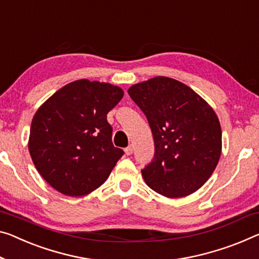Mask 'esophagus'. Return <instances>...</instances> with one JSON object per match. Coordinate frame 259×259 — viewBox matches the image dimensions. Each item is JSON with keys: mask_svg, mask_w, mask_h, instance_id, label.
I'll return each mask as SVG.
<instances>
[{"mask_svg": "<svg viewBox=\"0 0 259 259\" xmlns=\"http://www.w3.org/2000/svg\"><path fill=\"white\" fill-rule=\"evenodd\" d=\"M125 154L126 155L133 154V146L132 145H130L128 147H127V148H125Z\"/></svg>", "mask_w": 259, "mask_h": 259, "instance_id": "1", "label": "esophagus"}]
</instances>
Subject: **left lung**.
<instances>
[{
	"label": "left lung",
	"mask_w": 259,
	"mask_h": 259,
	"mask_svg": "<svg viewBox=\"0 0 259 259\" xmlns=\"http://www.w3.org/2000/svg\"><path fill=\"white\" fill-rule=\"evenodd\" d=\"M128 95L154 137L155 156L141 171L146 184L166 198L196 192L221 156V126L212 106L190 87L165 76L137 83Z\"/></svg>",
	"instance_id": "left-lung-1"
}]
</instances>
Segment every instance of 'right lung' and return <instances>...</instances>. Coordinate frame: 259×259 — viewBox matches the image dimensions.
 I'll use <instances>...</instances> for the list:
<instances>
[{"label": "right lung", "mask_w": 259, "mask_h": 259, "mask_svg": "<svg viewBox=\"0 0 259 259\" xmlns=\"http://www.w3.org/2000/svg\"><path fill=\"white\" fill-rule=\"evenodd\" d=\"M124 96L110 83L77 79L52 95L31 122L29 152L52 188L70 197L98 189L124 152L106 116Z\"/></svg>", "instance_id": "right-lung-1"}]
</instances>
